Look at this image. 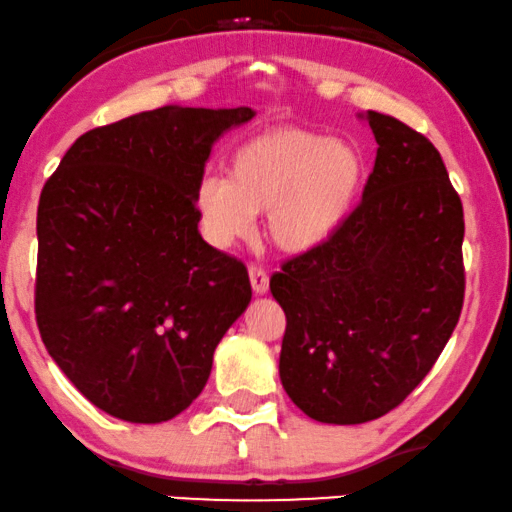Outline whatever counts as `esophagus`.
<instances>
[{
  "mask_svg": "<svg viewBox=\"0 0 512 512\" xmlns=\"http://www.w3.org/2000/svg\"><path fill=\"white\" fill-rule=\"evenodd\" d=\"M248 274H250V286L255 290L257 295H264L269 290V276L267 271L262 267H257V264H250L248 267Z\"/></svg>",
  "mask_w": 512,
  "mask_h": 512,
  "instance_id": "34e87169",
  "label": "esophagus"
}]
</instances>
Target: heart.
<instances>
[{"mask_svg": "<svg viewBox=\"0 0 512 512\" xmlns=\"http://www.w3.org/2000/svg\"><path fill=\"white\" fill-rule=\"evenodd\" d=\"M366 177L349 141L304 127H276L231 153L229 174H205L193 210L205 241L229 250L252 236L267 212V236L286 252L326 243L347 222Z\"/></svg>", "mask_w": 512, "mask_h": 512, "instance_id": "1", "label": "heart"}]
</instances>
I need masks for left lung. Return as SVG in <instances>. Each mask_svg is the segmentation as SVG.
Instances as JSON below:
<instances>
[{
    "label": "left lung",
    "instance_id": "8db88e82",
    "mask_svg": "<svg viewBox=\"0 0 512 512\" xmlns=\"http://www.w3.org/2000/svg\"><path fill=\"white\" fill-rule=\"evenodd\" d=\"M378 153L361 203L326 243L283 262V390L319 423L359 425L430 373L463 309V205L428 137L359 113Z\"/></svg>",
    "mask_w": 512,
    "mask_h": 512
}]
</instances>
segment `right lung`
<instances>
[{"label":"right lung","mask_w":512,"mask_h":512,"mask_svg":"<svg viewBox=\"0 0 512 512\" xmlns=\"http://www.w3.org/2000/svg\"><path fill=\"white\" fill-rule=\"evenodd\" d=\"M250 108L163 106L84 132L37 208L35 316L84 397L129 423L189 409L248 307L241 260L198 234L193 189Z\"/></svg>","instance_id":"add662e5"}]
</instances>
